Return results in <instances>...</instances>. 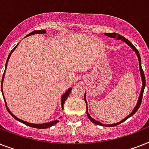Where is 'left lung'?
<instances>
[{
  "label": "left lung",
  "mask_w": 149,
  "mask_h": 149,
  "mask_svg": "<svg viewBox=\"0 0 149 149\" xmlns=\"http://www.w3.org/2000/svg\"><path fill=\"white\" fill-rule=\"evenodd\" d=\"M105 35L107 37H109V38H116L118 40H122L124 42H125L128 46H130L133 49V51L136 53V55L138 57V60H139V71H140V74H141V81H142V87H141V92H140V95H139V99H138V102H137V104L135 105V108L133 109V111L131 112V114L127 116L126 118H125L123 120H122L121 122H118V123H115V124H111V125H104V124L101 123L100 122H97L96 121L95 119H94L93 118H91L90 116V115L88 114V104H87V101H86V93H84V102L86 103V113H87V115H88V118L90 121L91 122H93V123L96 124V125H104L106 126V127H112V126H115V125H119V124L122 123L123 122H125L126 119H128V118H130L131 116H132L135 112H136L138 109L139 108L140 105H141V100H142V96H143V92H144V89H145V87H146V77H145V74H144V71L142 70V68H141V57H140V54H139V51L136 49V47L134 46V45L130 42V41H128V39H126L125 38H124L123 36H122L121 34H118V33H105Z\"/></svg>",
  "instance_id": "obj_1"
}]
</instances>
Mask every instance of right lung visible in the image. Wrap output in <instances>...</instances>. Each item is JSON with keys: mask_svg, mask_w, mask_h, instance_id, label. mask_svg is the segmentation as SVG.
I'll return each instance as SVG.
<instances>
[{"mask_svg": "<svg viewBox=\"0 0 149 149\" xmlns=\"http://www.w3.org/2000/svg\"><path fill=\"white\" fill-rule=\"evenodd\" d=\"M46 33V31H45V30H40V31H34L31 32L30 34H28L26 37L27 36H30V35H33V34H45ZM17 45H18V44L15 46V47L13 48V50L11 51V52H10V54H9V55H8V59H7V61H6V65H5V70H4V72H3V77H2V81H1V91H2V94L3 95V89H2V84H3V78H4V74H5V71H6V68H7V66H8V60H9V58H10V55H11V54L13 53V52H14V50H15V48H16L17 47ZM71 88H69L68 89L67 91H65V93L64 94V95L61 96V108H62V109H64V104H65V101L67 100V97H68L69 94L71 93ZM3 100H4V102H5V104H6V108H7V110H8V111L9 113H10V115H12L13 117L15 118V119L17 120V121H18V122H21V123L24 124V125H28L30 126V127H33V128H49V127H52V126H53L54 125H55V124L58 123L59 121L58 120H54V121H52V122H47V123H44V124H33V123H29V122H24V121H23V120L20 119V118H17L15 115H14L12 114V113L10 112V111L9 110V108H8V106H7V103H6V101H5V98H4V97H3Z\"/></svg>", "mask_w": 149, "mask_h": 149, "instance_id": "1", "label": "right lung"}]
</instances>
